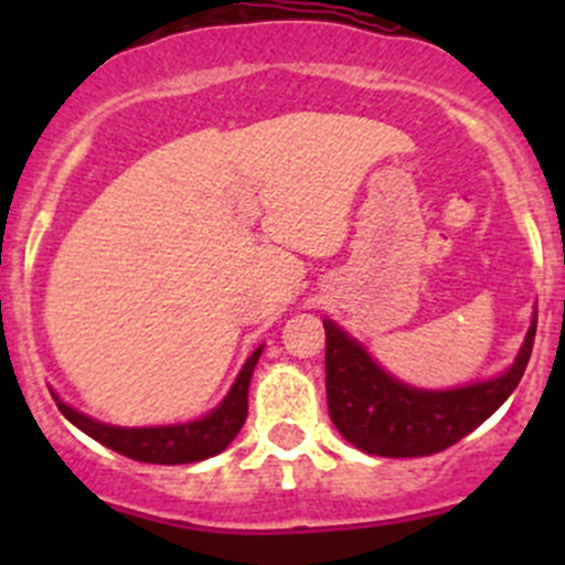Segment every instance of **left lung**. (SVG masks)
I'll list each match as a JSON object with an SVG mask.
<instances>
[{
  "label": "left lung",
  "instance_id": "left-lung-1",
  "mask_svg": "<svg viewBox=\"0 0 565 565\" xmlns=\"http://www.w3.org/2000/svg\"><path fill=\"white\" fill-rule=\"evenodd\" d=\"M535 315L514 363L500 377L426 391L385 372L366 347L324 319V388L330 420L347 443L374 457H431L481 426L520 385L533 352Z\"/></svg>",
  "mask_w": 565,
  "mask_h": 565
}]
</instances>
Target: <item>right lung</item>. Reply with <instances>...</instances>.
<instances>
[{
    "instance_id": "obj_1",
    "label": "right lung",
    "mask_w": 565,
    "mask_h": 565,
    "mask_svg": "<svg viewBox=\"0 0 565 565\" xmlns=\"http://www.w3.org/2000/svg\"><path fill=\"white\" fill-rule=\"evenodd\" d=\"M265 347H256L243 363L241 374L232 383L230 393L210 409L207 415L196 420H185V424H169V426H111L104 420H95L89 415L78 413L76 407L62 402L54 393L56 407L62 409L67 420L84 435L98 440L100 446L111 448V451L122 454V457L147 461V465H191V461H202L224 451L237 431L243 429L248 415V385L250 374H254L256 361H259Z\"/></svg>"
}]
</instances>
